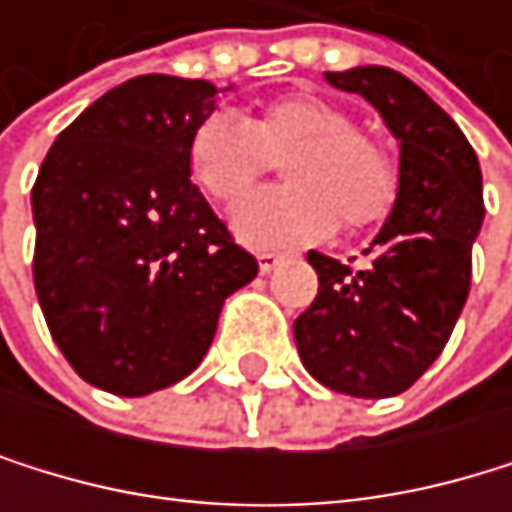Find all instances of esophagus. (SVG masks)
<instances>
[{
	"mask_svg": "<svg viewBox=\"0 0 512 512\" xmlns=\"http://www.w3.org/2000/svg\"><path fill=\"white\" fill-rule=\"evenodd\" d=\"M282 261H285V258H282V254H276V251H261V254H258L261 273H273Z\"/></svg>",
	"mask_w": 512,
	"mask_h": 512,
	"instance_id": "34e87169",
	"label": "esophagus"
}]
</instances>
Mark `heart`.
Here are the masks:
<instances>
[{
  "mask_svg": "<svg viewBox=\"0 0 512 512\" xmlns=\"http://www.w3.org/2000/svg\"><path fill=\"white\" fill-rule=\"evenodd\" d=\"M286 163L285 191L242 200L230 224L251 248L310 245L344 230L378 224L396 196V168L387 150L356 119L316 94L273 101L258 122L233 110L211 113L190 141L193 181L221 205H230L272 167Z\"/></svg>",
  "mask_w": 512,
  "mask_h": 512,
  "instance_id": "obj_1",
  "label": "heart"
}]
</instances>
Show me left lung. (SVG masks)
Masks as SVG:
<instances>
[{
    "label": "left lung",
    "instance_id": "8db88e82",
    "mask_svg": "<svg viewBox=\"0 0 512 512\" xmlns=\"http://www.w3.org/2000/svg\"><path fill=\"white\" fill-rule=\"evenodd\" d=\"M325 82L381 113L399 144V181L359 270L307 254L319 294L294 319V344L328 390L387 399L436 362L467 304L473 242L485 218L482 171L455 119L402 73L353 67L325 73Z\"/></svg>",
    "mask_w": 512,
    "mask_h": 512
}]
</instances>
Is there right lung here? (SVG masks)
I'll return each instance as SVG.
<instances>
[{
  "label": "right lung",
  "mask_w": 512,
  "mask_h": 512,
  "mask_svg": "<svg viewBox=\"0 0 512 512\" xmlns=\"http://www.w3.org/2000/svg\"><path fill=\"white\" fill-rule=\"evenodd\" d=\"M230 88L134 76L57 134L39 168V307L54 344L97 390L147 396L187 378L224 301L258 276L190 181L193 134Z\"/></svg>",
  "instance_id": "obj_1"
}]
</instances>
